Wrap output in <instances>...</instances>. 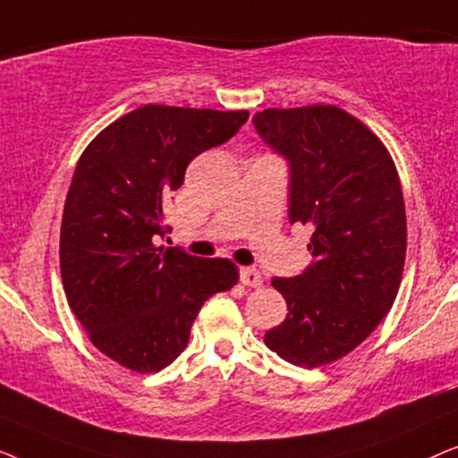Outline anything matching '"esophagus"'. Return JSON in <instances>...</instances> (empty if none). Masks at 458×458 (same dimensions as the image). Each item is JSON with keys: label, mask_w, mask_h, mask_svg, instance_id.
Instances as JSON below:
<instances>
[{"label": "esophagus", "mask_w": 458, "mask_h": 458, "mask_svg": "<svg viewBox=\"0 0 458 458\" xmlns=\"http://www.w3.org/2000/svg\"><path fill=\"white\" fill-rule=\"evenodd\" d=\"M240 281L248 287H260L262 285V275L259 268L254 267H242L240 268Z\"/></svg>", "instance_id": "esophagus-1"}]
</instances>
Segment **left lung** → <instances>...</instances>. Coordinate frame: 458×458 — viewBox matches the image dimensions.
<instances>
[{"instance_id": "left-lung-1", "label": "left lung", "mask_w": 458, "mask_h": 458, "mask_svg": "<svg viewBox=\"0 0 458 458\" xmlns=\"http://www.w3.org/2000/svg\"><path fill=\"white\" fill-rule=\"evenodd\" d=\"M259 135L290 162V223L312 227L315 262L271 284L287 317L265 344L298 367L329 365L377 327L403 279L406 212L387 148L359 118L329 104L268 108Z\"/></svg>"}]
</instances>
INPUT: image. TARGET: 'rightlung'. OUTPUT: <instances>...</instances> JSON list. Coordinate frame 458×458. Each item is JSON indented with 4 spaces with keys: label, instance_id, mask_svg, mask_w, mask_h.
<instances>
[{
    "label": "right lung",
    "instance_id": "add662e5",
    "mask_svg": "<svg viewBox=\"0 0 458 458\" xmlns=\"http://www.w3.org/2000/svg\"><path fill=\"white\" fill-rule=\"evenodd\" d=\"M248 110L141 106L108 124L81 154L60 229L68 306L99 352L135 373L183 352L210 296L237 284L227 259L156 246L168 193L204 149L231 140Z\"/></svg>",
    "mask_w": 458,
    "mask_h": 458
}]
</instances>
